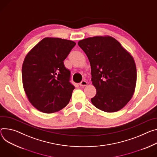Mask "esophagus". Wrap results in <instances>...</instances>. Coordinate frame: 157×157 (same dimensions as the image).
Wrapping results in <instances>:
<instances>
[{"mask_svg": "<svg viewBox=\"0 0 157 157\" xmlns=\"http://www.w3.org/2000/svg\"><path fill=\"white\" fill-rule=\"evenodd\" d=\"M87 84H88V82H87L86 81H82L79 83V86H80L83 87V86H86Z\"/></svg>", "mask_w": 157, "mask_h": 157, "instance_id": "34e87169", "label": "esophagus"}]
</instances>
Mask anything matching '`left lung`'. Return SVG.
Returning <instances> with one entry per match:
<instances>
[{
  "instance_id": "obj_1",
  "label": "left lung",
  "mask_w": 157,
  "mask_h": 157,
  "mask_svg": "<svg viewBox=\"0 0 157 157\" xmlns=\"http://www.w3.org/2000/svg\"><path fill=\"white\" fill-rule=\"evenodd\" d=\"M78 44L86 53L91 68L96 94L93 105L112 113L122 109L132 99L136 83V67L132 56L111 36H94Z\"/></svg>"
}]
</instances>
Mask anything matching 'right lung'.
Returning <instances> with one entry per match:
<instances>
[{
    "label": "right lung",
    "mask_w": 157,
    "mask_h": 157,
    "mask_svg": "<svg viewBox=\"0 0 157 157\" xmlns=\"http://www.w3.org/2000/svg\"><path fill=\"white\" fill-rule=\"evenodd\" d=\"M75 45L72 40L45 37L26 55L22 67L23 87L39 111L52 113L69 103L75 86L63 61Z\"/></svg>",
    "instance_id": "right-lung-1"
}]
</instances>
